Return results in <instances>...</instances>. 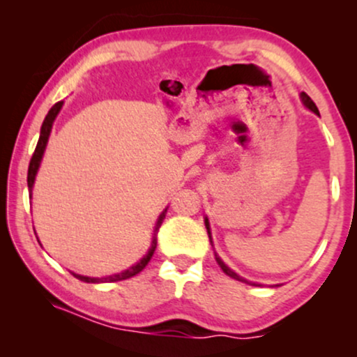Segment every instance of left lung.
Wrapping results in <instances>:
<instances>
[{
  "mask_svg": "<svg viewBox=\"0 0 357 357\" xmlns=\"http://www.w3.org/2000/svg\"><path fill=\"white\" fill-rule=\"evenodd\" d=\"M301 97H302V102H304V105H305V107H307V109H309V110H312V112H314V114H317V116H319V109H317V107H315V104H314V102H312V99H310V97H309V96H307V93H305V92H302V93H301ZM204 227H206V230H208V236H210V243H211V247H213V240H211V231H210V221H208V218H204ZM215 258H216V261H218V265H220V267H221V270H223V272H225V273H227V275H228V277L235 278V280L245 282V284H250V285H257V284H253V282H248V280H245V278H243V277H240V275H238V273H235V272H233V270H231L230 267H228V265H227V264H225V261H223V260H221V258H220L218 255H216V253H215Z\"/></svg>",
  "mask_w": 357,
  "mask_h": 357,
  "instance_id": "left-lung-1",
  "label": "left lung"
}]
</instances>
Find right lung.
<instances>
[{"mask_svg":"<svg viewBox=\"0 0 357 357\" xmlns=\"http://www.w3.org/2000/svg\"><path fill=\"white\" fill-rule=\"evenodd\" d=\"M61 105H63V100L56 102V104L53 105L50 110H48L47 117H45V121H43V124H42V129H40L38 144H36V147H35V153H33V155H31L30 166H28V188H30V198H31V188H33V183H35V176H36V173H38V167H40V162H42L45 147H47L48 137H50L53 121H55L56 116H59ZM166 211H167V208L161 213V215H159L158 223H155L154 236H153V241H151V248L147 250L146 255L142 257L136 265H132V267H129L127 270H124V272L116 273V275H109V277H102V278L85 277V275H79V273H73V272H72V275L75 277V278H79V280H82V282H87V284H100V282H119V280H126V278H130V277L137 275L139 272H142V270H144V267H146L147 264H149V260L154 255L155 245H158V231H159V228H161L162 221H165V218H166Z\"/></svg>","mask_w":357,"mask_h":357,"instance_id":"add662e5","label":"right lung"}]
</instances>
